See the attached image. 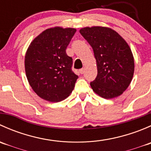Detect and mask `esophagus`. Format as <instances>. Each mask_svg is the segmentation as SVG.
Listing matches in <instances>:
<instances>
[{"label": "esophagus", "mask_w": 151, "mask_h": 151, "mask_svg": "<svg viewBox=\"0 0 151 151\" xmlns=\"http://www.w3.org/2000/svg\"><path fill=\"white\" fill-rule=\"evenodd\" d=\"M80 73L81 74H84V72H85V70H84V68H81V69H80Z\"/></svg>", "instance_id": "1"}]
</instances>
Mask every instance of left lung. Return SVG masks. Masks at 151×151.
Listing matches in <instances>:
<instances>
[{
	"instance_id": "obj_1",
	"label": "left lung",
	"mask_w": 151,
	"mask_h": 151,
	"mask_svg": "<svg viewBox=\"0 0 151 151\" xmlns=\"http://www.w3.org/2000/svg\"><path fill=\"white\" fill-rule=\"evenodd\" d=\"M80 33L92 47L96 60L98 74L91 83L93 91L106 99L121 96L134 71V56L127 42L107 27H85Z\"/></svg>"
}]
</instances>
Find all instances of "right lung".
<instances>
[{
    "label": "right lung",
    "instance_id": "add662e5",
    "mask_svg": "<svg viewBox=\"0 0 151 151\" xmlns=\"http://www.w3.org/2000/svg\"><path fill=\"white\" fill-rule=\"evenodd\" d=\"M75 28L46 29L29 45L25 56L27 79L40 98L58 102L72 92L78 76L71 70L72 58L66 50Z\"/></svg>",
    "mask_w": 151,
    "mask_h": 151
}]
</instances>
